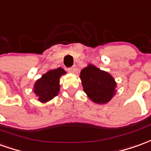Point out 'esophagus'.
<instances>
[{
    "label": "esophagus",
    "mask_w": 151,
    "mask_h": 151,
    "mask_svg": "<svg viewBox=\"0 0 151 151\" xmlns=\"http://www.w3.org/2000/svg\"><path fill=\"white\" fill-rule=\"evenodd\" d=\"M68 71L69 73H74L77 71V68L75 66H73V67H70V68H68Z\"/></svg>",
    "instance_id": "34e87169"
}]
</instances>
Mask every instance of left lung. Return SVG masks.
Here are the masks:
<instances>
[{"label":"left lung","mask_w":151,"mask_h":151,"mask_svg":"<svg viewBox=\"0 0 151 151\" xmlns=\"http://www.w3.org/2000/svg\"><path fill=\"white\" fill-rule=\"evenodd\" d=\"M80 78L84 92L96 104H106L115 95L117 83L114 78L94 65H88L82 69Z\"/></svg>","instance_id":"8db88e82"}]
</instances>
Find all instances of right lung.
<instances>
[{"instance_id":"obj_1","label":"right lung","mask_w":151,"mask_h":151,"mask_svg":"<svg viewBox=\"0 0 151 151\" xmlns=\"http://www.w3.org/2000/svg\"><path fill=\"white\" fill-rule=\"evenodd\" d=\"M66 72L58 68L50 70L37 80L33 86V91L38 97V101L46 103L56 96L60 91V78Z\"/></svg>"}]
</instances>
